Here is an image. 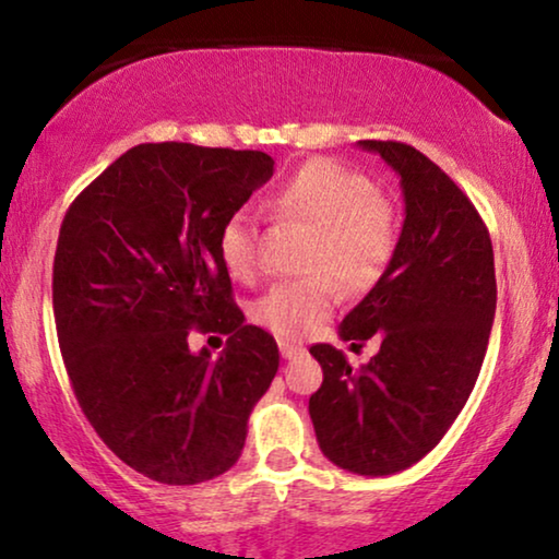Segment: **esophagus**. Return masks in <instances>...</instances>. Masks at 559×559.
<instances>
[{
	"label": "esophagus",
	"instance_id": "esophagus-1",
	"mask_svg": "<svg viewBox=\"0 0 559 559\" xmlns=\"http://www.w3.org/2000/svg\"><path fill=\"white\" fill-rule=\"evenodd\" d=\"M278 350H281V356H284V358H296V356H299V353H304V345L281 341L278 343Z\"/></svg>",
	"mask_w": 559,
	"mask_h": 559
}]
</instances>
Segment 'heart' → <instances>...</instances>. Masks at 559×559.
Wrapping results in <instances>:
<instances>
[{
    "label": "heart",
    "instance_id": "obj_1",
    "mask_svg": "<svg viewBox=\"0 0 559 559\" xmlns=\"http://www.w3.org/2000/svg\"><path fill=\"white\" fill-rule=\"evenodd\" d=\"M273 216L307 224L304 271L312 275L275 284L252 307V317L278 337H304L335 312L341 287L366 294L390 271L400 245V216L371 178L343 162H301L273 190ZM218 258L235 281L252 284L260 273V227L247 211H235L218 229Z\"/></svg>",
    "mask_w": 559,
    "mask_h": 559
}]
</instances>
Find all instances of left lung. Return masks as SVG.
Instances as JSON below:
<instances>
[{"mask_svg": "<svg viewBox=\"0 0 559 559\" xmlns=\"http://www.w3.org/2000/svg\"><path fill=\"white\" fill-rule=\"evenodd\" d=\"M400 175L405 224L390 271L341 324L379 353L353 369L317 343L322 386L309 397L317 443L341 469L384 477L413 467L467 405L496 317L492 242L477 209L436 162L400 141H358Z\"/></svg>", "mask_w": 559, "mask_h": 559, "instance_id": "1", "label": "left lung"}]
</instances>
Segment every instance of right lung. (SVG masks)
<instances>
[{"label":"right lung","instance_id":"1","mask_svg":"<svg viewBox=\"0 0 559 559\" xmlns=\"http://www.w3.org/2000/svg\"><path fill=\"white\" fill-rule=\"evenodd\" d=\"M265 152L139 144L61 222L53 317L82 413L131 469L198 485L235 467L247 418L278 371V345L245 324L218 229L271 180ZM190 329L229 334L218 359Z\"/></svg>","mask_w":559,"mask_h":559}]
</instances>
